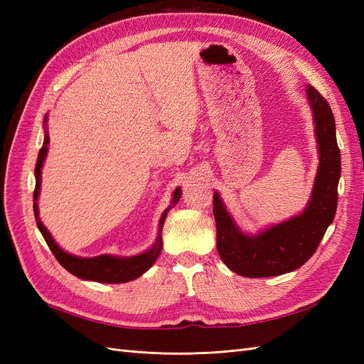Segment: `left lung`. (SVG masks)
Wrapping results in <instances>:
<instances>
[{"label": "left lung", "mask_w": 364, "mask_h": 364, "mask_svg": "<svg viewBox=\"0 0 364 364\" xmlns=\"http://www.w3.org/2000/svg\"><path fill=\"white\" fill-rule=\"evenodd\" d=\"M306 98L314 115V134L318 147V168L310 200L304 213L249 235L214 193L213 213L217 225V250L226 266L246 278L278 277L299 269L313 257L337 209L340 179V149L336 121L328 102L313 86L306 85Z\"/></svg>", "instance_id": "8db88e82"}]
</instances>
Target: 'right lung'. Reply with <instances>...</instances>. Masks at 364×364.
<instances>
[{"label": "right lung", "mask_w": 364, "mask_h": 364, "mask_svg": "<svg viewBox=\"0 0 364 364\" xmlns=\"http://www.w3.org/2000/svg\"><path fill=\"white\" fill-rule=\"evenodd\" d=\"M43 124L47 126V115L43 118ZM48 144H50V136L47 134V127H46V138H43V144L42 149L39 150L38 161H36V168H35V178H36V186H35V193H33V209H35V217H36V225L41 230V234L43 240L47 241V245L50 250L53 252V255L56 257V259L60 262V266L63 269H67L70 273H73L74 277L86 279V281H95V282H103V284H121V282H129L139 278L142 273H146L159 257V253L162 250V226L165 222V217H167L170 209L179 202L182 190L181 186L174 190L173 193V200L171 205L165 209L161 215L159 220V230H158V238L153 245L151 249L139 253V255L135 257H115V255H100V257H94V258H80L71 255V253L65 252L58 246L56 241L51 237V234L47 230V228L43 226V223L39 220V209H38V197H39V190H41V178H42V165L43 161H46L47 151H48Z\"/></svg>", "instance_id": "right-lung-1"}]
</instances>
